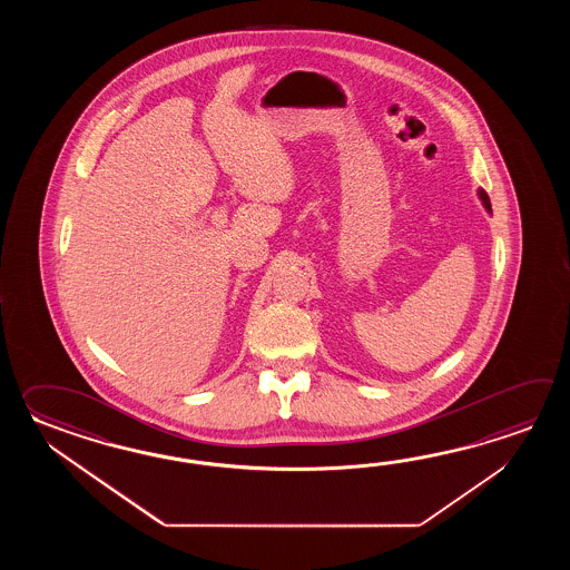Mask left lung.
Instances as JSON below:
<instances>
[{
  "label": "left lung",
  "instance_id": "obj_1",
  "mask_svg": "<svg viewBox=\"0 0 570 570\" xmlns=\"http://www.w3.org/2000/svg\"><path fill=\"white\" fill-rule=\"evenodd\" d=\"M476 195H479V199L483 202L484 209L491 214V202H489V195L484 194V189H479Z\"/></svg>",
  "mask_w": 570,
  "mask_h": 570
}]
</instances>
